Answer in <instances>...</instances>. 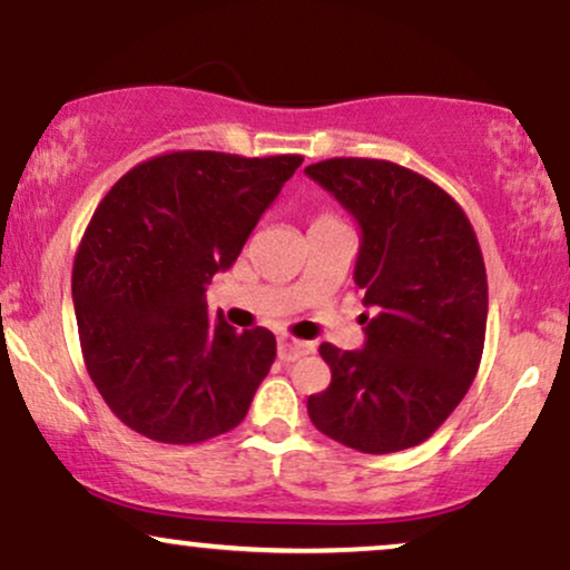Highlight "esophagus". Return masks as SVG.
Returning a JSON list of instances; mask_svg holds the SVG:
<instances>
[{"label":"esophagus","mask_w":570,"mask_h":570,"mask_svg":"<svg viewBox=\"0 0 570 570\" xmlns=\"http://www.w3.org/2000/svg\"><path fill=\"white\" fill-rule=\"evenodd\" d=\"M311 351L313 345L305 343V340H297L292 335H278V356L284 358V362H297V358L307 356Z\"/></svg>","instance_id":"obj_1"}]
</instances>
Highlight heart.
Segmentation results:
<instances>
[{
  "instance_id": "1",
  "label": "heart",
  "mask_w": 570,
  "mask_h": 570,
  "mask_svg": "<svg viewBox=\"0 0 570 570\" xmlns=\"http://www.w3.org/2000/svg\"><path fill=\"white\" fill-rule=\"evenodd\" d=\"M332 219H337V217H335V214H330V212L318 214V217H316V222H332Z\"/></svg>"
}]
</instances>
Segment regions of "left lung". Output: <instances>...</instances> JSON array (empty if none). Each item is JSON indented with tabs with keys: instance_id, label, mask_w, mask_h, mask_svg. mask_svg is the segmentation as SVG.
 Returning a JSON list of instances; mask_svg holds the SVG:
<instances>
[{
	"instance_id": "1",
	"label": "left lung",
	"mask_w": 570,
	"mask_h": 570,
	"mask_svg": "<svg viewBox=\"0 0 570 570\" xmlns=\"http://www.w3.org/2000/svg\"><path fill=\"white\" fill-rule=\"evenodd\" d=\"M362 227L353 281L367 343H322L332 383L307 396L313 426L358 453L426 442L466 396L488 324L485 259L472 222L426 176L375 158H330L305 168Z\"/></svg>"
}]
</instances>
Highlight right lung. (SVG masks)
Masks as SVG:
<instances>
[{
  "label": "right lung",
  "mask_w": 570,
  "mask_h": 570,
  "mask_svg": "<svg viewBox=\"0 0 570 570\" xmlns=\"http://www.w3.org/2000/svg\"><path fill=\"white\" fill-rule=\"evenodd\" d=\"M299 163L174 149L98 203L71 271L77 332L90 381L136 434L195 444L246 417L276 337L212 322L206 284L235 263Z\"/></svg>",
  "instance_id": "add662e5"
}]
</instances>
